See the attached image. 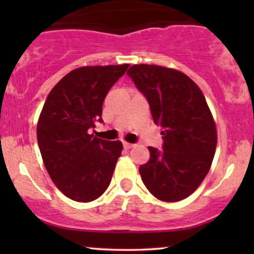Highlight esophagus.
I'll return each instance as SVG.
<instances>
[{
    "mask_svg": "<svg viewBox=\"0 0 254 254\" xmlns=\"http://www.w3.org/2000/svg\"><path fill=\"white\" fill-rule=\"evenodd\" d=\"M123 145H124V148H125V149H130V148L135 147V144H132V143H129V142H124Z\"/></svg>",
    "mask_w": 254,
    "mask_h": 254,
    "instance_id": "esophagus-1",
    "label": "esophagus"
}]
</instances>
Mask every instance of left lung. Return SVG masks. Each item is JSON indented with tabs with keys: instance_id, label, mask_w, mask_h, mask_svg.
Here are the masks:
<instances>
[{
	"instance_id": "1",
	"label": "left lung",
	"mask_w": 254,
	"mask_h": 254,
	"mask_svg": "<svg viewBox=\"0 0 254 254\" xmlns=\"http://www.w3.org/2000/svg\"><path fill=\"white\" fill-rule=\"evenodd\" d=\"M147 98L161 127V150L148 147L139 166L145 188L157 199L178 202L197 190L210 170L217 131L202 90L184 72L153 64H133L127 72Z\"/></svg>"
}]
</instances>
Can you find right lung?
<instances>
[{
	"mask_svg": "<svg viewBox=\"0 0 254 254\" xmlns=\"http://www.w3.org/2000/svg\"><path fill=\"white\" fill-rule=\"evenodd\" d=\"M129 68L81 66L66 74L49 93L37 125L40 154L57 189L72 200L88 203L109 188L121 141H106L89 133L103 122L107 93Z\"/></svg>",
	"mask_w": 254,
	"mask_h": 254,
	"instance_id": "obj_1",
	"label": "right lung"
}]
</instances>
